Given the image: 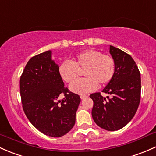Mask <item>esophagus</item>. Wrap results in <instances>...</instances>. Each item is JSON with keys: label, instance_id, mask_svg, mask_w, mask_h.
I'll list each match as a JSON object with an SVG mask.
<instances>
[{"label": "esophagus", "instance_id": "esophagus-1", "mask_svg": "<svg viewBox=\"0 0 156 156\" xmlns=\"http://www.w3.org/2000/svg\"><path fill=\"white\" fill-rule=\"evenodd\" d=\"M86 98H88V96H86V95H83V94L80 95V98H81L82 100H83V99H85Z\"/></svg>", "mask_w": 156, "mask_h": 156}]
</instances>
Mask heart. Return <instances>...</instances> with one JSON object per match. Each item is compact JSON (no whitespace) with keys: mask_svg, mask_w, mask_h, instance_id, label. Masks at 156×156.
Masks as SVG:
<instances>
[{"mask_svg":"<svg viewBox=\"0 0 156 156\" xmlns=\"http://www.w3.org/2000/svg\"><path fill=\"white\" fill-rule=\"evenodd\" d=\"M85 69V78L70 85V90L79 94L94 91L100 85L108 84L115 73V61L112 56L100 51L88 49L78 53L73 61H64L58 67V73L67 83H72L77 78L79 69Z\"/></svg>","mask_w":156,"mask_h":156,"instance_id":"obj_1","label":"heart"}]
</instances>
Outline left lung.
I'll return each instance as SVG.
<instances>
[{
    "mask_svg": "<svg viewBox=\"0 0 156 156\" xmlns=\"http://www.w3.org/2000/svg\"><path fill=\"white\" fill-rule=\"evenodd\" d=\"M109 53L115 61L113 78L103 92L112 95L91 94L92 118L97 125L108 131L124 127L133 118L140 100V74L136 63L128 53L110 45Z\"/></svg>",
    "mask_w": 156,
    "mask_h": 156,
    "instance_id": "left-lung-1",
    "label": "left lung"
}]
</instances>
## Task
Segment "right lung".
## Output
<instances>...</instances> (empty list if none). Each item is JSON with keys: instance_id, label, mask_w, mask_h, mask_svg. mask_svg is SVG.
Masks as SVG:
<instances>
[{"instance_id": "1", "label": "right lung", "mask_w": 156, "mask_h": 156, "mask_svg": "<svg viewBox=\"0 0 156 156\" xmlns=\"http://www.w3.org/2000/svg\"><path fill=\"white\" fill-rule=\"evenodd\" d=\"M51 54L44 52L28 61L20 79V93L30 122L44 135L58 138L74 126L81 100L65 87ZM61 93L65 98L57 101Z\"/></svg>"}]
</instances>
